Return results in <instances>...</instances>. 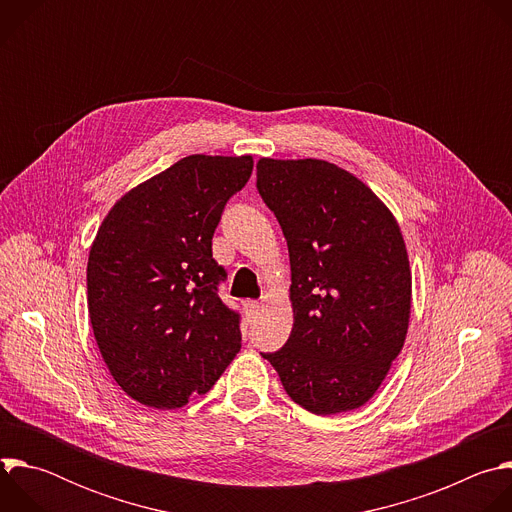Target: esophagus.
<instances>
[{
  "mask_svg": "<svg viewBox=\"0 0 512 512\" xmlns=\"http://www.w3.org/2000/svg\"><path fill=\"white\" fill-rule=\"evenodd\" d=\"M243 306H245V312H247V314H253V312L259 308V302H255V300H247Z\"/></svg>",
  "mask_w": 512,
  "mask_h": 512,
  "instance_id": "1",
  "label": "esophagus"
}]
</instances>
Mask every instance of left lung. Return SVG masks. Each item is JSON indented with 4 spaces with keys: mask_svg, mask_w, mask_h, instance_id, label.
Wrapping results in <instances>:
<instances>
[{
    "mask_svg": "<svg viewBox=\"0 0 512 512\" xmlns=\"http://www.w3.org/2000/svg\"><path fill=\"white\" fill-rule=\"evenodd\" d=\"M257 190L287 241L294 310L285 346L263 358L310 413L358 409L385 381L409 328L401 229L367 184L324 160L261 158Z\"/></svg>",
    "mask_w": 512,
    "mask_h": 512,
    "instance_id": "left-lung-1",
    "label": "left lung"
}]
</instances>
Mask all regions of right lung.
<instances>
[{
  "label": "right lung",
  "mask_w": 512,
  "mask_h": 512,
  "mask_svg": "<svg viewBox=\"0 0 512 512\" xmlns=\"http://www.w3.org/2000/svg\"><path fill=\"white\" fill-rule=\"evenodd\" d=\"M251 172V156L194 154L103 218L87 263L89 318L111 377L141 405H186L241 350L239 314L216 294L225 269L212 235Z\"/></svg>",
  "instance_id": "right-lung-1"
}]
</instances>
